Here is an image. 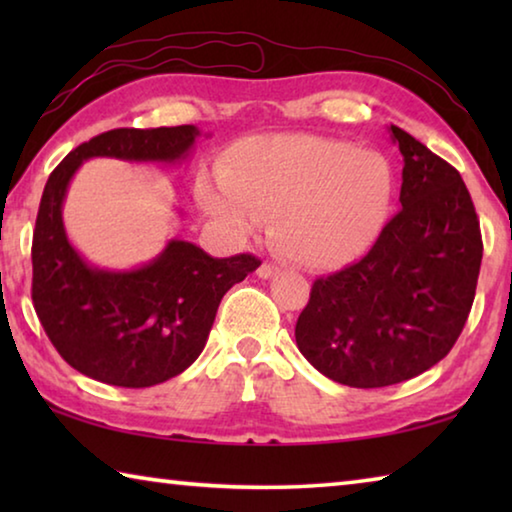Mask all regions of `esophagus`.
I'll list each match as a JSON object with an SVG mask.
<instances>
[{
    "label": "esophagus",
    "mask_w": 512,
    "mask_h": 512,
    "mask_svg": "<svg viewBox=\"0 0 512 512\" xmlns=\"http://www.w3.org/2000/svg\"><path fill=\"white\" fill-rule=\"evenodd\" d=\"M277 273H280V268L273 266V264H262L257 268V275L262 277V280H271V277H275Z\"/></svg>",
    "instance_id": "34e87169"
}]
</instances>
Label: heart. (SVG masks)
<instances>
[{
  "label": "heart",
  "instance_id": "obj_1",
  "mask_svg": "<svg viewBox=\"0 0 512 512\" xmlns=\"http://www.w3.org/2000/svg\"><path fill=\"white\" fill-rule=\"evenodd\" d=\"M221 185L201 183L198 203L235 239L259 221L284 255L336 271L375 246L388 221L395 176L381 153L318 135L246 140L225 153Z\"/></svg>",
  "mask_w": 512,
  "mask_h": 512
}]
</instances>
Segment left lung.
<instances>
[{"mask_svg": "<svg viewBox=\"0 0 512 512\" xmlns=\"http://www.w3.org/2000/svg\"><path fill=\"white\" fill-rule=\"evenodd\" d=\"M397 212L361 262L314 282L296 323L311 366L352 388L422 375L447 357L470 314L483 257L461 173L397 126Z\"/></svg>", "mask_w": 512, "mask_h": 512, "instance_id": "obj_1", "label": "left lung"}]
</instances>
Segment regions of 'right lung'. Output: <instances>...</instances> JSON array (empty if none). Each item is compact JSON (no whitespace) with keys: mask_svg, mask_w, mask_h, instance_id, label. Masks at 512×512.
Masks as SVG:
<instances>
[{"mask_svg":"<svg viewBox=\"0 0 512 512\" xmlns=\"http://www.w3.org/2000/svg\"><path fill=\"white\" fill-rule=\"evenodd\" d=\"M196 126L115 128L81 144L51 171L33 232V307L60 357L81 375L121 388H149L180 375L203 352L228 289L259 266L253 255L216 259L192 241L169 239L135 268H101L72 246L63 203L74 173L92 158L183 164Z\"/></svg>","mask_w":512,"mask_h":512,"instance_id":"1","label":"right lung"}]
</instances>
